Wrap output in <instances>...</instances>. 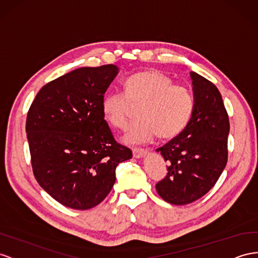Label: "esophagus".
I'll use <instances>...</instances> for the list:
<instances>
[{
	"label": "esophagus",
	"mask_w": 258,
	"mask_h": 258,
	"mask_svg": "<svg viewBox=\"0 0 258 258\" xmlns=\"http://www.w3.org/2000/svg\"><path fill=\"white\" fill-rule=\"evenodd\" d=\"M132 154H134L135 158H141L148 154V151L143 149H134L132 150Z\"/></svg>",
	"instance_id": "1"
}]
</instances>
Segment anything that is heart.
<instances>
[{"label": "heart", "instance_id": "b5f03b06", "mask_svg": "<svg viewBox=\"0 0 258 258\" xmlns=\"http://www.w3.org/2000/svg\"><path fill=\"white\" fill-rule=\"evenodd\" d=\"M124 92L110 91L102 99V113L112 127L124 129L132 107L141 105L138 116L123 136L127 144H143L159 135L171 139L182 132L194 109L191 91L182 85H175L168 76L156 71L141 72L130 76L123 83Z\"/></svg>", "mask_w": 258, "mask_h": 258}]
</instances>
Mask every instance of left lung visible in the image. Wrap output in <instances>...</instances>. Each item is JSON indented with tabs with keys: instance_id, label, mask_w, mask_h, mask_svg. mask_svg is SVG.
Returning a JSON list of instances; mask_svg holds the SVG:
<instances>
[{
	"instance_id": "1",
	"label": "left lung",
	"mask_w": 258,
	"mask_h": 258,
	"mask_svg": "<svg viewBox=\"0 0 258 258\" xmlns=\"http://www.w3.org/2000/svg\"><path fill=\"white\" fill-rule=\"evenodd\" d=\"M194 109L185 129L158 148L167 162L166 177L156 191L167 203L185 205L210 191L228 159L229 118L217 87L201 75L190 73Z\"/></svg>"
}]
</instances>
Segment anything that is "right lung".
<instances>
[{
	"mask_svg": "<svg viewBox=\"0 0 258 258\" xmlns=\"http://www.w3.org/2000/svg\"><path fill=\"white\" fill-rule=\"evenodd\" d=\"M119 69L81 67L46 83L27 115L33 175L64 206L89 210L107 197L116 167L132 157L117 143L102 113V99Z\"/></svg>",
	"mask_w": 258,
	"mask_h": 258,
	"instance_id": "1",
	"label": "right lung"
}]
</instances>
